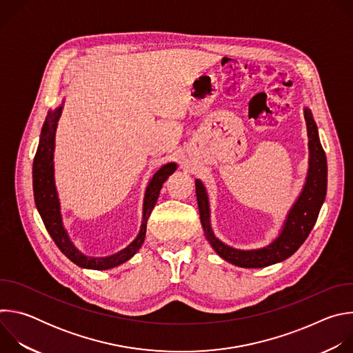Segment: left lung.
I'll use <instances>...</instances> for the list:
<instances>
[{"instance_id":"left-lung-1","label":"left lung","mask_w":353,"mask_h":353,"mask_svg":"<svg viewBox=\"0 0 353 353\" xmlns=\"http://www.w3.org/2000/svg\"><path fill=\"white\" fill-rule=\"evenodd\" d=\"M309 137V169L303 188L288 211L278 236L267 245L240 250L219 240L211 226L210 199L205 185L195 180V194L199 219L204 234L216 254L225 261L241 268H264L289 259L305 243L312 232L327 194V158L320 143L317 124L309 108L303 109Z\"/></svg>"}]
</instances>
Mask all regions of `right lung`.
Instances as JSON below:
<instances>
[{
  "instance_id": "obj_1",
  "label": "right lung",
  "mask_w": 353,
  "mask_h": 353,
  "mask_svg": "<svg viewBox=\"0 0 353 353\" xmlns=\"http://www.w3.org/2000/svg\"><path fill=\"white\" fill-rule=\"evenodd\" d=\"M63 108H64V100L57 109L50 110L47 113V117L41 128L39 146L33 161V195H34L36 208L43 219V223L48 234L52 236L57 247L61 250V253L68 260H71L74 264L85 270H97V271L110 270L132 259L137 254V251L141 248L145 240L146 222L149 219V215L157 204L163 183L168 180L170 174H173V172H176L177 165L173 162L163 165L148 181L145 195H143V204H142V222H141V228L137 237L127 247H124L123 250L117 251V253L112 256H108V257L86 256L74 244V241L71 240L64 226L59 191L56 187V177H54L56 131H57L59 120L63 113Z\"/></svg>"
}]
</instances>
